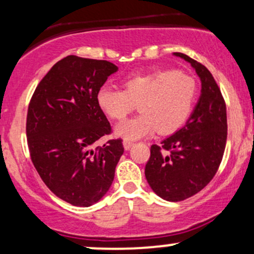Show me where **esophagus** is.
I'll return each instance as SVG.
<instances>
[{
	"label": "esophagus",
	"instance_id": "34e87169",
	"mask_svg": "<svg viewBox=\"0 0 254 254\" xmlns=\"http://www.w3.org/2000/svg\"><path fill=\"white\" fill-rule=\"evenodd\" d=\"M123 146H124V149H125V150H129V149L131 148V147L133 146V143H132V142L125 140L124 142H123Z\"/></svg>",
	"mask_w": 254,
	"mask_h": 254
}]
</instances>
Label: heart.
<instances>
[{"instance_id": "heart-1", "label": "heart", "mask_w": 254, "mask_h": 254, "mask_svg": "<svg viewBox=\"0 0 254 254\" xmlns=\"http://www.w3.org/2000/svg\"><path fill=\"white\" fill-rule=\"evenodd\" d=\"M124 90L102 86L97 105L110 118L122 121L136 110L140 116L116 127V133L127 141L148 137L155 131L169 135L180 130L190 117L197 97V84L189 74L161 69L127 77Z\"/></svg>"}]
</instances>
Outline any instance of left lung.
Instances as JSON below:
<instances>
[{"label":"left lung","instance_id":"1","mask_svg":"<svg viewBox=\"0 0 254 254\" xmlns=\"http://www.w3.org/2000/svg\"><path fill=\"white\" fill-rule=\"evenodd\" d=\"M201 80V95L182 129L150 147L144 175L155 194L168 201L188 199L211 182L227 143V106L218 84L202 64L182 53Z\"/></svg>","mask_w":254,"mask_h":254}]
</instances>
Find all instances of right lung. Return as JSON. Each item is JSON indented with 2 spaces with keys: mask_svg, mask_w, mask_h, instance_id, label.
<instances>
[{
  "mask_svg": "<svg viewBox=\"0 0 254 254\" xmlns=\"http://www.w3.org/2000/svg\"><path fill=\"white\" fill-rule=\"evenodd\" d=\"M117 69L110 61L68 55L43 77L29 104L33 166L52 193L73 206L88 207L107 193L124 153L122 138L91 148L112 132L96 95Z\"/></svg>",
  "mask_w": 254,
  "mask_h": 254,
  "instance_id": "right-lung-1",
  "label": "right lung"
}]
</instances>
